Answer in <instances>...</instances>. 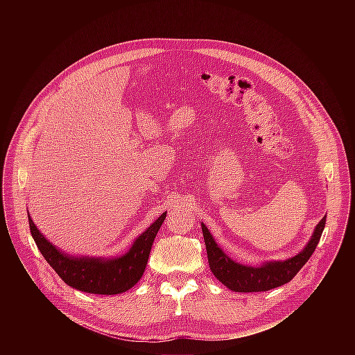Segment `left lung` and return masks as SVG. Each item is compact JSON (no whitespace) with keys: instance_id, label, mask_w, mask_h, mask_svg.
<instances>
[{"instance_id":"8db88e82","label":"left lung","mask_w":355,"mask_h":355,"mask_svg":"<svg viewBox=\"0 0 355 355\" xmlns=\"http://www.w3.org/2000/svg\"><path fill=\"white\" fill-rule=\"evenodd\" d=\"M324 225L326 216L319 222L311 241L297 256L286 261L267 263L261 267L241 266L229 259L222 248L218 247L204 223H202V233H204L205 239L211 271L225 286L234 292H261L281 286L297 274V271L312 257L316 245L319 244Z\"/></svg>"}]
</instances>
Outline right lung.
I'll use <instances>...</instances> for the list:
<instances>
[{
    "label": "right lung",
    "instance_id": "add662e5",
    "mask_svg": "<svg viewBox=\"0 0 355 355\" xmlns=\"http://www.w3.org/2000/svg\"><path fill=\"white\" fill-rule=\"evenodd\" d=\"M167 212L144 230L133 243L132 248L119 259H76L59 251L37 230L29 214V229L44 260L58 275L70 286L96 295H116L130 289L141 278L151 245L162 227Z\"/></svg>",
    "mask_w": 355,
    "mask_h": 355
}]
</instances>
